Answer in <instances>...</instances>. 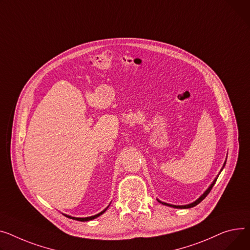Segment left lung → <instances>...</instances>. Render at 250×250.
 <instances>
[{
	"label": "left lung",
	"mask_w": 250,
	"mask_h": 250,
	"mask_svg": "<svg viewBox=\"0 0 250 250\" xmlns=\"http://www.w3.org/2000/svg\"><path fill=\"white\" fill-rule=\"evenodd\" d=\"M227 159V158H226ZM225 164H226V160H225V162H224V164H223V166H222V168H221V170H220V172H219V174L216 176V178L213 180V182L211 183V185L207 188V190L200 196L199 197L196 201H194V202H192V203H190V204H187V205H173V204H169V203H166V202H162L161 200H159V199H157L158 200V202L159 203H161V204H163V205H166V206H169V207H173V208H177V209H188V208H192V207H195L196 205H198L199 203H200L201 201H203L204 199L206 198V196L210 193V191H211V189L213 188V186H214V184L216 183V181H217V179H218V177H219V175H220V173H221V171L224 169V167H225Z\"/></svg>",
	"instance_id": "left-lung-1"
}]
</instances>
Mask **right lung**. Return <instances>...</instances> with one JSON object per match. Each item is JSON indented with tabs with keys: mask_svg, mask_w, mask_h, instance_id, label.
Wrapping results in <instances>:
<instances>
[{
	"mask_svg": "<svg viewBox=\"0 0 250 250\" xmlns=\"http://www.w3.org/2000/svg\"><path fill=\"white\" fill-rule=\"evenodd\" d=\"M110 205V204H109ZM109 205L105 208V209H104L102 212H99L98 214H96V215H93V216H89V217H72V216H69V215H67V214H63V215H65L66 217H68V218H70V219H74V220H77V221H82V222H84V221H90V220H92V219H95V218H97V217H99V216L101 215H103L106 210H107V208L109 207Z\"/></svg>",
	"mask_w": 250,
	"mask_h": 250,
	"instance_id": "add662e5",
	"label": "right lung"
}]
</instances>
